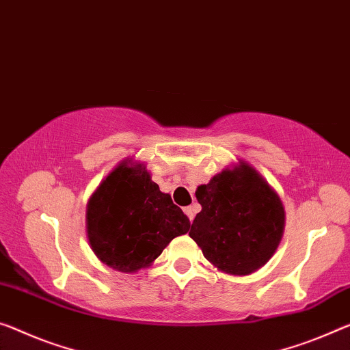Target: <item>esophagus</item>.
<instances>
[{
    "label": "esophagus",
    "instance_id": "obj_1",
    "mask_svg": "<svg viewBox=\"0 0 350 350\" xmlns=\"http://www.w3.org/2000/svg\"><path fill=\"white\" fill-rule=\"evenodd\" d=\"M197 211H198V206L196 205V203H193V205H191V206H186V208H185V213H186V216L189 217L191 220H193V217H196Z\"/></svg>",
    "mask_w": 350,
    "mask_h": 350
}]
</instances>
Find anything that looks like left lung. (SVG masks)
<instances>
[{
    "instance_id": "1",
    "label": "left lung",
    "mask_w": 350,
    "mask_h": 350,
    "mask_svg": "<svg viewBox=\"0 0 350 350\" xmlns=\"http://www.w3.org/2000/svg\"><path fill=\"white\" fill-rule=\"evenodd\" d=\"M202 211L189 236L209 262L233 275L265 266L280 243L284 209L280 197L249 164L220 172L196 192Z\"/></svg>"
}]
</instances>
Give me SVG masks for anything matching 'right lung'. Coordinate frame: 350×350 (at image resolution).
I'll return each instance as SVG.
<instances>
[{"instance_id":"add662e5","label":"right lung","mask_w":350,"mask_h":350,"mask_svg":"<svg viewBox=\"0 0 350 350\" xmlns=\"http://www.w3.org/2000/svg\"><path fill=\"white\" fill-rule=\"evenodd\" d=\"M85 219L94 254L120 272L147 267L191 227L186 214L169 193L159 191L147 169L126 161L90 197Z\"/></svg>"}]
</instances>
